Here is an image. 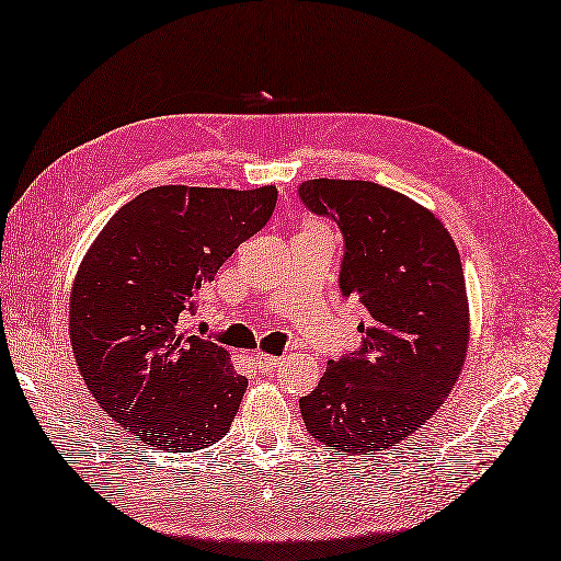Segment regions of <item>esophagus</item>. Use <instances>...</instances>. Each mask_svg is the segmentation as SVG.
Listing matches in <instances>:
<instances>
[{"label":"esophagus","mask_w":561,"mask_h":561,"mask_svg":"<svg viewBox=\"0 0 561 561\" xmlns=\"http://www.w3.org/2000/svg\"><path fill=\"white\" fill-rule=\"evenodd\" d=\"M253 365H255L257 371H263V375H270V371H275V367L279 365V357L267 355V353H255L253 355Z\"/></svg>","instance_id":"1"}]
</instances>
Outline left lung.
<instances>
[{
  "label": "left lung",
  "mask_w": 561,
  "mask_h": 561,
  "mask_svg": "<svg viewBox=\"0 0 561 561\" xmlns=\"http://www.w3.org/2000/svg\"><path fill=\"white\" fill-rule=\"evenodd\" d=\"M298 196L339 225L341 294L369 312L360 351L329 360L300 414L332 450L375 455L414 434L455 389L469 346L462 261L436 215L389 186L322 178Z\"/></svg>",
  "instance_id": "1"
}]
</instances>
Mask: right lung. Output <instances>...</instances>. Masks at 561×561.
<instances>
[{
  "mask_svg": "<svg viewBox=\"0 0 561 561\" xmlns=\"http://www.w3.org/2000/svg\"><path fill=\"white\" fill-rule=\"evenodd\" d=\"M275 204L272 184L153 186L113 215L84 253L68 314L76 363L96 403L141 443L201 450L237 417L247 377L225 348L184 336L180 322Z\"/></svg>",
  "mask_w": 561,
  "mask_h": 561,
  "instance_id": "obj_1",
  "label": "right lung"
}]
</instances>
